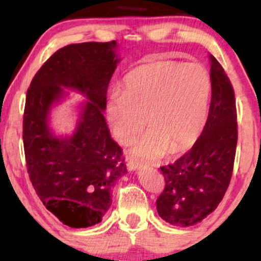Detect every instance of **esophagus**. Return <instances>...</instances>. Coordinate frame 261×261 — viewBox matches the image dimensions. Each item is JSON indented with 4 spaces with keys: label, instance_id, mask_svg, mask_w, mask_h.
I'll list each match as a JSON object with an SVG mask.
<instances>
[{
    "label": "esophagus",
    "instance_id": "1",
    "mask_svg": "<svg viewBox=\"0 0 261 261\" xmlns=\"http://www.w3.org/2000/svg\"><path fill=\"white\" fill-rule=\"evenodd\" d=\"M140 167H141V163L139 161L130 160L127 162V169L128 170H136V169H139Z\"/></svg>",
    "mask_w": 261,
    "mask_h": 261
}]
</instances>
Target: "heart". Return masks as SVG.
Returning a JSON list of instances; mask_svg holds the SVG:
<instances>
[{"instance_id":"heart-1","label":"heart","mask_w":261,"mask_h":261,"mask_svg":"<svg viewBox=\"0 0 261 261\" xmlns=\"http://www.w3.org/2000/svg\"><path fill=\"white\" fill-rule=\"evenodd\" d=\"M211 95L212 80L203 66L157 60L125 76L121 94L108 99L106 114L113 135L124 145L136 137L147 115L151 127L135 143L134 152L155 160L194 145L205 126Z\"/></svg>"}]
</instances>
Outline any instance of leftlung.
Wrapping results in <instances>:
<instances>
[{
	"instance_id": "8db88e82",
	"label": "left lung",
	"mask_w": 261,
	"mask_h": 261,
	"mask_svg": "<svg viewBox=\"0 0 261 261\" xmlns=\"http://www.w3.org/2000/svg\"><path fill=\"white\" fill-rule=\"evenodd\" d=\"M210 60L212 95L202 134L182 157L161 167L166 185L157 211L173 226H193L214 212L232 178L238 140L234 91L220 62L212 55Z\"/></svg>"
}]
</instances>
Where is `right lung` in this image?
Masks as SVG:
<instances>
[{"mask_svg": "<svg viewBox=\"0 0 261 261\" xmlns=\"http://www.w3.org/2000/svg\"><path fill=\"white\" fill-rule=\"evenodd\" d=\"M116 41L61 47L35 73L27 91L23 143L29 179L39 199L62 223L86 228L99 223L112 205L116 180L126 174L122 149L110 136L103 112L116 64ZM76 89L88 101L72 137L55 138L49 109Z\"/></svg>", "mask_w": 261, "mask_h": 261, "instance_id": "right-lung-1", "label": "right lung"}]
</instances>
